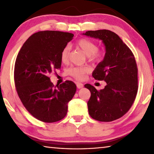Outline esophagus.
Masks as SVG:
<instances>
[{"instance_id":"34e87169","label":"esophagus","mask_w":154,"mask_h":154,"mask_svg":"<svg viewBox=\"0 0 154 154\" xmlns=\"http://www.w3.org/2000/svg\"><path fill=\"white\" fill-rule=\"evenodd\" d=\"M77 88H79V89H80V88H82L83 87V84L82 83L77 82Z\"/></svg>"}]
</instances>
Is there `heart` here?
Returning a JSON list of instances; mask_svg holds the SVG:
<instances>
[{"mask_svg": "<svg viewBox=\"0 0 154 154\" xmlns=\"http://www.w3.org/2000/svg\"><path fill=\"white\" fill-rule=\"evenodd\" d=\"M77 48L82 50L83 53L88 56V58L92 61H98L102 57V51L98 49L96 43L90 39L86 38H82L77 41L76 43ZM70 47L65 46L60 54V59L62 62L67 63L69 58ZM91 69L89 66H73L70 68L68 71L69 74L77 79H83L85 75L90 72Z\"/></svg>", "mask_w": 154, "mask_h": 154, "instance_id": "b5f03b06", "label": "heart"}]
</instances>
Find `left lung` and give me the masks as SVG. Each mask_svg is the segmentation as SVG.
I'll use <instances>...</instances> for the list:
<instances>
[{
  "label": "left lung",
  "instance_id": "8db88e82",
  "mask_svg": "<svg viewBox=\"0 0 154 154\" xmlns=\"http://www.w3.org/2000/svg\"><path fill=\"white\" fill-rule=\"evenodd\" d=\"M83 35L98 38L105 46L103 60L92 72L95 79L105 81L104 89L97 90L90 84L88 102L90 117L99 122L120 118L131 107L138 91V69L134 56L120 37L108 30H89Z\"/></svg>",
  "mask_w": 154,
  "mask_h": 154
}]
</instances>
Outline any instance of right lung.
Here are the masks:
<instances>
[{
	"mask_svg": "<svg viewBox=\"0 0 154 154\" xmlns=\"http://www.w3.org/2000/svg\"><path fill=\"white\" fill-rule=\"evenodd\" d=\"M74 35L60 31H40L22 45L15 63L14 82L18 96L26 110L38 120L52 123L67 113L68 103L77 87L66 81L54 87L49 75L60 69L61 51Z\"/></svg>",
	"mask_w": 154,
	"mask_h": 154,
	"instance_id": "obj_1",
	"label": "right lung"
}]
</instances>
